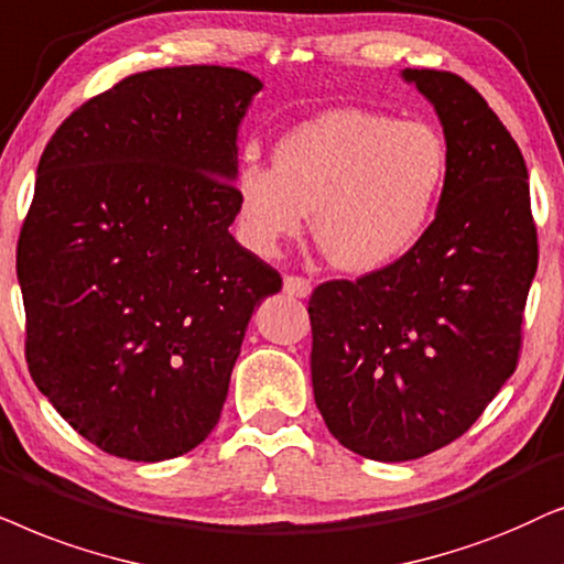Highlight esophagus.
<instances>
[{
	"label": "esophagus",
	"mask_w": 564,
	"mask_h": 564,
	"mask_svg": "<svg viewBox=\"0 0 564 564\" xmlns=\"http://www.w3.org/2000/svg\"><path fill=\"white\" fill-rule=\"evenodd\" d=\"M283 291H286L289 296H296V299H306L312 294V281L304 275H286L283 278Z\"/></svg>",
	"instance_id": "34e87169"
}]
</instances>
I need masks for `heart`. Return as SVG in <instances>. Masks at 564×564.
Segmentation results:
<instances>
[{
    "instance_id": "heart-1",
    "label": "heart",
    "mask_w": 564,
    "mask_h": 564,
    "mask_svg": "<svg viewBox=\"0 0 564 564\" xmlns=\"http://www.w3.org/2000/svg\"><path fill=\"white\" fill-rule=\"evenodd\" d=\"M448 147L423 120L333 108L283 133L273 164L245 160L235 177L237 231L262 258L302 235L348 273H377L427 235L448 183Z\"/></svg>"
}]
</instances>
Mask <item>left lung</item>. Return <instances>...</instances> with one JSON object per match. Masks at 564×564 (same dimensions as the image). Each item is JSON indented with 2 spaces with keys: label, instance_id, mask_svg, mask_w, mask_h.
<instances>
[{
  "label": "left lung",
  "instance_id": "1",
  "mask_svg": "<svg viewBox=\"0 0 564 564\" xmlns=\"http://www.w3.org/2000/svg\"><path fill=\"white\" fill-rule=\"evenodd\" d=\"M438 112L448 183L420 245L310 299L314 402L329 433L377 462H410L475 425L510 379L539 245L529 172L459 74L404 69Z\"/></svg>",
  "mask_w": 564,
  "mask_h": 564
}]
</instances>
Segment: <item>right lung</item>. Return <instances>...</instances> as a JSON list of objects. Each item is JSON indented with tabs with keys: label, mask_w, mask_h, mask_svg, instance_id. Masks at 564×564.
<instances>
[{
	"label": "right lung",
	"mask_w": 564,
	"mask_h": 564,
	"mask_svg": "<svg viewBox=\"0 0 564 564\" xmlns=\"http://www.w3.org/2000/svg\"><path fill=\"white\" fill-rule=\"evenodd\" d=\"M260 89L231 66L131 74L43 149L18 239L28 369L105 454L198 446L254 306L281 291L229 235L237 133Z\"/></svg>",
	"instance_id": "add662e5"
}]
</instances>
